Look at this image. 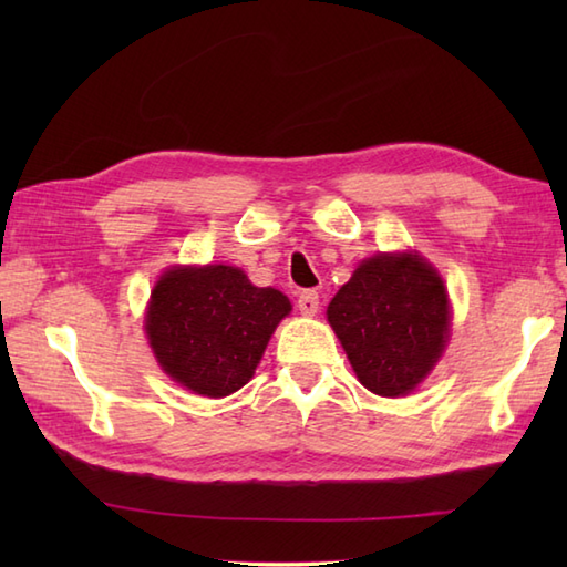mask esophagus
<instances>
[{
    "instance_id": "34e87169",
    "label": "esophagus",
    "mask_w": 567,
    "mask_h": 567,
    "mask_svg": "<svg viewBox=\"0 0 567 567\" xmlns=\"http://www.w3.org/2000/svg\"><path fill=\"white\" fill-rule=\"evenodd\" d=\"M297 307L305 317H315L319 311V295L315 290H305L302 295L297 297Z\"/></svg>"
}]
</instances>
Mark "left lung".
Segmentation results:
<instances>
[{"mask_svg": "<svg viewBox=\"0 0 567 567\" xmlns=\"http://www.w3.org/2000/svg\"><path fill=\"white\" fill-rule=\"evenodd\" d=\"M327 317L358 380L380 396L412 392L439 363L451 329L441 275L416 252L360 262Z\"/></svg>", "mask_w": 567, "mask_h": 567, "instance_id": "1", "label": "left lung"}]
</instances>
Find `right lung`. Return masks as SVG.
Segmentation results:
<instances>
[{
    "label": "right lung",
    "instance_id": "right-lung-1",
    "mask_svg": "<svg viewBox=\"0 0 567 567\" xmlns=\"http://www.w3.org/2000/svg\"><path fill=\"white\" fill-rule=\"evenodd\" d=\"M290 299L256 287L234 265L171 268L151 292L146 333L158 365L202 396H226L252 378Z\"/></svg>",
    "mask_w": 567,
    "mask_h": 567
}]
</instances>
